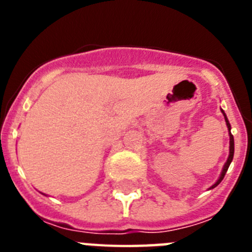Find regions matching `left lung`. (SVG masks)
<instances>
[{"label":"left lung","instance_id":"1","mask_svg":"<svg viewBox=\"0 0 252 252\" xmlns=\"http://www.w3.org/2000/svg\"><path fill=\"white\" fill-rule=\"evenodd\" d=\"M222 113H223L224 120H226L227 127H228V131H230V130H231V125H230V122H228V120H227V117H226V115H224L223 111H222ZM233 153H235V142H233V136H232V133L230 132V157H228V159H227L226 164H224L223 170H222V174H221V177H220V179H218L217 182H216V183L213 184L212 187H211V188H215V187H217L218 184H220V183H221V182H222V179H223L224 175H226V173H227V169H228V166H230L231 161H232V159H233Z\"/></svg>","mask_w":252,"mask_h":252}]
</instances>
